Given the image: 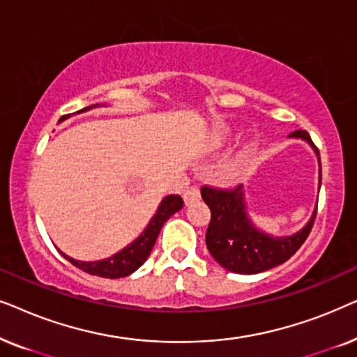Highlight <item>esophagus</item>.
Returning a JSON list of instances; mask_svg holds the SVG:
<instances>
[{"label": "esophagus", "instance_id": "esophagus-1", "mask_svg": "<svg viewBox=\"0 0 357 357\" xmlns=\"http://www.w3.org/2000/svg\"><path fill=\"white\" fill-rule=\"evenodd\" d=\"M183 199H185V204L197 203L198 199H199V190H198V187H188L187 190H185Z\"/></svg>", "mask_w": 357, "mask_h": 357}]
</instances>
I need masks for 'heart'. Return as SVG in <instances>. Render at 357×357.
I'll use <instances>...</instances> for the list:
<instances>
[{"label": "heart", "mask_w": 357, "mask_h": 357, "mask_svg": "<svg viewBox=\"0 0 357 357\" xmlns=\"http://www.w3.org/2000/svg\"><path fill=\"white\" fill-rule=\"evenodd\" d=\"M231 138H232L231 128H227V126H219L211 136V146L214 149H219L226 143H229V139ZM245 170H247V155L237 154L222 165L221 170H219V175H221L224 182L232 183V182H237V180H241L243 177V174H245Z\"/></svg>", "instance_id": "heart-1"}]
</instances>
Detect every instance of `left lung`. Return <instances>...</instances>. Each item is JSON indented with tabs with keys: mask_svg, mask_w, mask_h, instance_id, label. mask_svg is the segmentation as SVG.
<instances>
[{
	"mask_svg": "<svg viewBox=\"0 0 357 357\" xmlns=\"http://www.w3.org/2000/svg\"><path fill=\"white\" fill-rule=\"evenodd\" d=\"M289 138L310 144L319 158V188L321 183L320 154L310 136L297 130ZM202 198L211 209V221L206 231V247L214 260L226 270L241 275H255L271 270L294 255L309 237L317 216V206L304 227L291 236H271L258 229L247 213L243 185L232 190L202 188Z\"/></svg>",
	"mask_w": 357,
	"mask_h": 357,
	"instance_id": "left-lung-1",
	"label": "left lung"
}]
</instances>
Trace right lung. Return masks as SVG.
I'll return each instance as SVG.
<instances>
[{"mask_svg": "<svg viewBox=\"0 0 357 357\" xmlns=\"http://www.w3.org/2000/svg\"><path fill=\"white\" fill-rule=\"evenodd\" d=\"M96 107H102V105L96 104V105L86 107V109L79 110L77 114L96 109ZM182 208H183L182 197H178V195H169V197H165L162 202H160L158 211H155L153 218H151L148 226H146L143 232H141V236L138 238H135L131 243H128L125 248H121L120 252H116L115 255L105 258V260L81 261L65 255L63 252L60 253L66 258L68 261H71L76 268L89 273V275L110 278V280L125 278L131 275V273H135L146 260H148V257L151 255V250H153L155 241H158V236L160 229L164 226V222L167 221L172 214L180 211Z\"/></svg>", "mask_w": 357, "mask_h": 357, "instance_id": "1", "label": "right lung"}]
</instances>
